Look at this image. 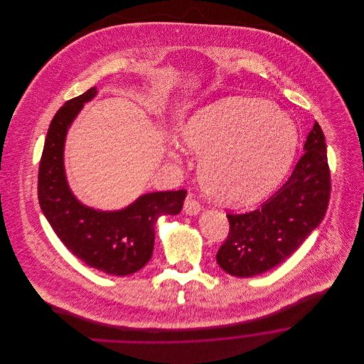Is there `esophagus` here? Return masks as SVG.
Segmentation results:
<instances>
[{"label":"esophagus","mask_w":364,"mask_h":364,"mask_svg":"<svg viewBox=\"0 0 364 364\" xmlns=\"http://www.w3.org/2000/svg\"><path fill=\"white\" fill-rule=\"evenodd\" d=\"M200 205L196 199H193L192 195H188L185 199V205H183V211L188 215H198L200 213Z\"/></svg>","instance_id":"esophagus-1"}]
</instances>
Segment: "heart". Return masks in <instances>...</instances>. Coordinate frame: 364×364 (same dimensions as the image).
Instances as JSON below:
<instances>
[{
    "label": "heart",
    "mask_w": 364,
    "mask_h": 364,
    "mask_svg": "<svg viewBox=\"0 0 364 364\" xmlns=\"http://www.w3.org/2000/svg\"><path fill=\"white\" fill-rule=\"evenodd\" d=\"M178 143L200 156L199 181L208 196L241 208L259 202L283 179L299 146V127L269 101L227 98L196 110Z\"/></svg>",
    "instance_id": "1"
}]
</instances>
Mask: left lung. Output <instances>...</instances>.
<instances>
[{
    "instance_id": "1",
    "label": "left lung",
    "mask_w": 364,
    "mask_h": 364,
    "mask_svg": "<svg viewBox=\"0 0 364 364\" xmlns=\"http://www.w3.org/2000/svg\"><path fill=\"white\" fill-rule=\"evenodd\" d=\"M304 151L289 181L259 208L227 215L230 232L215 259L228 274L252 277L273 269L287 259L323 220L331 179L326 143L316 122Z\"/></svg>"
}]
</instances>
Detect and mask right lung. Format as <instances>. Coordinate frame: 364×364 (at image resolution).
Segmentation results:
<instances>
[{
    "label": "right lung",
    "mask_w": 364,
    "mask_h": 364,
    "mask_svg": "<svg viewBox=\"0 0 364 364\" xmlns=\"http://www.w3.org/2000/svg\"><path fill=\"white\" fill-rule=\"evenodd\" d=\"M97 95L98 90L90 88L54 114L39 165V205L57 237L78 259L107 274L127 276L151 259L158 218L179 214L186 191L144 193L119 210L90 208L77 199L65 175V139L84 105Z\"/></svg>",
    "instance_id": "obj_1"
}]
</instances>
